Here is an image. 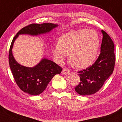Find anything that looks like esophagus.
Masks as SVG:
<instances>
[{
  "mask_svg": "<svg viewBox=\"0 0 122 122\" xmlns=\"http://www.w3.org/2000/svg\"><path fill=\"white\" fill-rule=\"evenodd\" d=\"M70 73V70L68 68H64L62 70V74L66 75V74H69Z\"/></svg>",
  "mask_w": 122,
  "mask_h": 122,
  "instance_id": "obj_1",
  "label": "esophagus"
}]
</instances>
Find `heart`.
<instances>
[{"label":"heart","mask_w":122,"mask_h":122,"mask_svg":"<svg viewBox=\"0 0 122 122\" xmlns=\"http://www.w3.org/2000/svg\"><path fill=\"white\" fill-rule=\"evenodd\" d=\"M99 46L98 33L92 29H79L61 36L52 52L58 62L62 64L70 54L71 61L76 66L85 68L93 64Z\"/></svg>","instance_id":"b5f03b06"}]
</instances>
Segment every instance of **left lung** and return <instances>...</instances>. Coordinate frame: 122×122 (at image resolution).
I'll return each mask as SVG.
<instances>
[{"label":"left lung","mask_w":122,"mask_h":122,"mask_svg":"<svg viewBox=\"0 0 122 122\" xmlns=\"http://www.w3.org/2000/svg\"><path fill=\"white\" fill-rule=\"evenodd\" d=\"M101 32L103 38L99 57L92 66L78 71L80 82L75 87V90L80 95H88L97 93L114 70V44L106 32L103 30Z\"/></svg>","instance_id":"left-lung-1"}]
</instances>
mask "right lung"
Wrapping results in <instances>:
<instances>
[{"mask_svg":"<svg viewBox=\"0 0 122 122\" xmlns=\"http://www.w3.org/2000/svg\"><path fill=\"white\" fill-rule=\"evenodd\" d=\"M58 24L43 23L31 24L20 29L12 41L9 51V64L17 86L25 93L32 95L42 93L55 75L60 74L62 68L51 60L42 58L35 66L26 67L16 61L12 49L16 39L20 35L36 36L48 33L57 27Z\"/></svg>","mask_w":122,"mask_h":122,"instance_id":"add662e5","label":"right lung"}]
</instances>
